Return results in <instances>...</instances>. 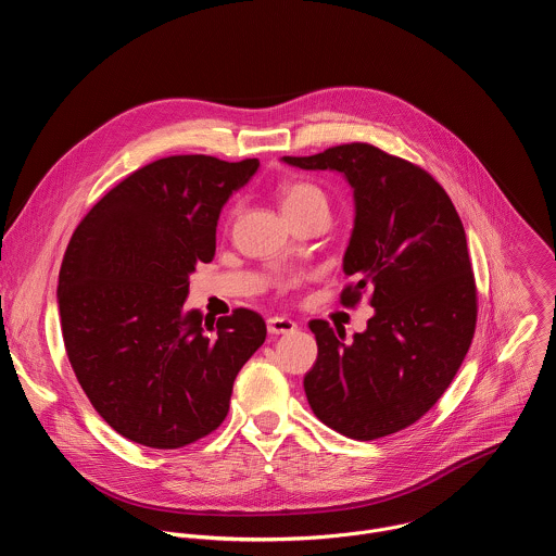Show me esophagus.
<instances>
[{"mask_svg": "<svg viewBox=\"0 0 556 556\" xmlns=\"http://www.w3.org/2000/svg\"><path fill=\"white\" fill-rule=\"evenodd\" d=\"M296 330V324L286 316H270L268 319V332L270 334H290Z\"/></svg>", "mask_w": 556, "mask_h": 556, "instance_id": "esophagus-1", "label": "esophagus"}]
</instances>
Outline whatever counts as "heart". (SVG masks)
<instances>
[{"mask_svg":"<svg viewBox=\"0 0 556 556\" xmlns=\"http://www.w3.org/2000/svg\"><path fill=\"white\" fill-rule=\"evenodd\" d=\"M279 198H281L283 213H292L301 208H328L326 191L319 185L305 182V180L283 185L279 191Z\"/></svg>","mask_w":556,"mask_h":556,"instance_id":"1","label":"heart"}]
</instances>
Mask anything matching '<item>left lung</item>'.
Segmentation results:
<instances>
[{
	"label": "left lung",
	"mask_w": 556,
	"mask_h": 556,
	"mask_svg": "<svg viewBox=\"0 0 556 556\" xmlns=\"http://www.w3.org/2000/svg\"><path fill=\"white\" fill-rule=\"evenodd\" d=\"M283 163L348 178L356 217L343 273L354 281L341 303L354 307L369 290L374 307L350 343L328 321H309L319 356L303 378L307 403L352 440L407 429L440 401L475 334L478 288L462 219L433 176L367 142Z\"/></svg>",
	"instance_id": "8db88e82"
}]
</instances>
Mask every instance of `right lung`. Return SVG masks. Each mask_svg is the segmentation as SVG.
<instances>
[{
    "label": "right lung",
    "instance_id": "right-lung-1",
    "mask_svg": "<svg viewBox=\"0 0 556 556\" xmlns=\"http://www.w3.org/2000/svg\"><path fill=\"white\" fill-rule=\"evenodd\" d=\"M257 157L169 155L129 174L72 232L59 273L70 365L123 438L180 448L215 431L237 371L266 341L249 307L208 321L185 309L189 275L215 255V228Z\"/></svg>",
    "mask_w": 556,
    "mask_h": 556
}]
</instances>
